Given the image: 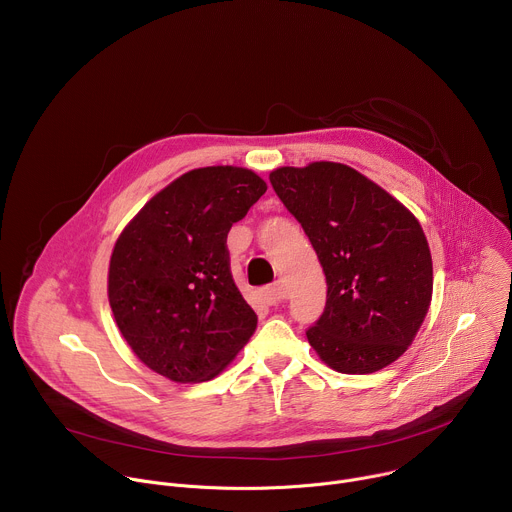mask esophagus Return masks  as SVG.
Instances as JSON below:
<instances>
[{
    "label": "esophagus",
    "instance_id": "esophagus-1",
    "mask_svg": "<svg viewBox=\"0 0 512 512\" xmlns=\"http://www.w3.org/2000/svg\"><path fill=\"white\" fill-rule=\"evenodd\" d=\"M283 300V287L279 283H273L271 287H265L261 291V302L267 306H277Z\"/></svg>",
    "mask_w": 512,
    "mask_h": 512
}]
</instances>
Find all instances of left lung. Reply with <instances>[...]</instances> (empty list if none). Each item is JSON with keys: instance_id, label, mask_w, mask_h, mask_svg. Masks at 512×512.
<instances>
[{"instance_id": "left-lung-1", "label": "left lung", "mask_w": 512, "mask_h": 512, "mask_svg": "<svg viewBox=\"0 0 512 512\" xmlns=\"http://www.w3.org/2000/svg\"><path fill=\"white\" fill-rule=\"evenodd\" d=\"M271 186L304 227L326 275V308L306 336L330 369L377 373L415 340L433 294V265L415 214L338 162L281 166Z\"/></svg>"}]
</instances>
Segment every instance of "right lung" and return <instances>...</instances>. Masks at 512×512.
Segmentation results:
<instances>
[{
    "instance_id": "1",
    "label": "right lung",
    "mask_w": 512,
    "mask_h": 512,
    "mask_svg": "<svg viewBox=\"0 0 512 512\" xmlns=\"http://www.w3.org/2000/svg\"><path fill=\"white\" fill-rule=\"evenodd\" d=\"M267 184L239 166L196 168L152 196L115 241L107 296L133 354L174 383L214 379L257 314L229 267L227 235Z\"/></svg>"
}]
</instances>
